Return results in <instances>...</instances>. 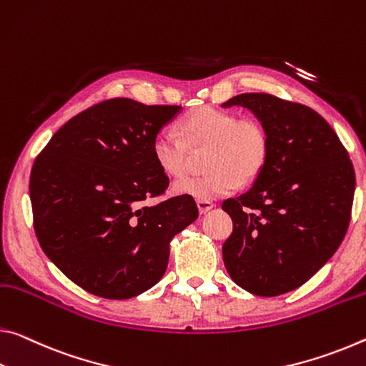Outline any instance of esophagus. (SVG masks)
I'll return each mask as SVG.
<instances>
[{"label":"esophagus","instance_id":"34e87169","mask_svg":"<svg viewBox=\"0 0 366 366\" xmlns=\"http://www.w3.org/2000/svg\"><path fill=\"white\" fill-rule=\"evenodd\" d=\"M197 207H199V212L202 214H205V213H208V212L212 210V208L214 207V204H213V202H210V200H197Z\"/></svg>","mask_w":366,"mask_h":366}]
</instances>
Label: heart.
I'll use <instances>...</instances> for the list:
<instances>
[{
  "mask_svg": "<svg viewBox=\"0 0 366 366\" xmlns=\"http://www.w3.org/2000/svg\"><path fill=\"white\" fill-rule=\"evenodd\" d=\"M182 138L161 130L154 135L152 152L156 166L167 177L181 179L189 172L190 149L204 152L202 177L179 181L174 190L197 200H214L228 195L244 182L256 179L269 161L270 135L262 122L242 117L217 107H200L181 120Z\"/></svg>",
  "mask_w": 366,
  "mask_h": 366,
  "instance_id": "obj_1",
  "label": "heart"
}]
</instances>
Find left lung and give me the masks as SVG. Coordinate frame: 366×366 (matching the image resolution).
<instances>
[{
    "label": "left lung",
    "mask_w": 366,
    "mask_h": 366,
    "mask_svg": "<svg viewBox=\"0 0 366 366\" xmlns=\"http://www.w3.org/2000/svg\"><path fill=\"white\" fill-rule=\"evenodd\" d=\"M252 110L270 156L249 192L223 202L233 233L223 260L236 285L257 297L298 288L337 251L352 217L355 171L337 133L303 104L246 92L223 107Z\"/></svg>",
    "instance_id": "8db88e82"
}]
</instances>
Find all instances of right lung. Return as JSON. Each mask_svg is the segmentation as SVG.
<instances>
[{"instance_id":"add662e5","label":"right lung","mask_w":366,"mask_h":366,"mask_svg":"<svg viewBox=\"0 0 366 366\" xmlns=\"http://www.w3.org/2000/svg\"><path fill=\"white\" fill-rule=\"evenodd\" d=\"M181 106L115 97L83 110L58 130L31 171L34 229L69 280L107 300H129L161 280L172 237L194 223L190 195L164 197L156 133Z\"/></svg>"}]
</instances>
